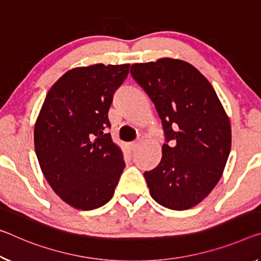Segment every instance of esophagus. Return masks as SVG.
I'll return each mask as SVG.
<instances>
[{"label":"esophagus","instance_id":"1","mask_svg":"<svg viewBox=\"0 0 261 261\" xmlns=\"http://www.w3.org/2000/svg\"><path fill=\"white\" fill-rule=\"evenodd\" d=\"M142 143H143V140H142V139L136 140V142H134V143H131V144H130V148H131L132 151H135L136 148H137V147H139L140 145H142Z\"/></svg>","mask_w":261,"mask_h":261}]
</instances>
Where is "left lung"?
<instances>
[{"label":"left lung","mask_w":261,"mask_h":261,"mask_svg":"<svg viewBox=\"0 0 261 261\" xmlns=\"http://www.w3.org/2000/svg\"><path fill=\"white\" fill-rule=\"evenodd\" d=\"M131 75L154 103L166 142L160 164L144 173L153 200L172 210L203 201L218 184L231 150V124L212 84L187 61L134 64Z\"/></svg>","instance_id":"8db88e82"}]
</instances>
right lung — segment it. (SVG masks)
I'll return each instance as SVG.
<instances>
[{
  "mask_svg": "<svg viewBox=\"0 0 261 261\" xmlns=\"http://www.w3.org/2000/svg\"><path fill=\"white\" fill-rule=\"evenodd\" d=\"M130 64L75 67L51 87L35 124L41 172L68 205L93 210L114 196L125 167L123 152L105 129L115 90Z\"/></svg>",
  "mask_w": 261,
  "mask_h": 261,
  "instance_id": "right-lung-1",
  "label": "right lung"
}]
</instances>
